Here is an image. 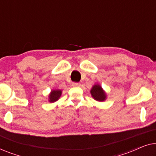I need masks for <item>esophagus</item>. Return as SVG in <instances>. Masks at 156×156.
Instances as JSON below:
<instances>
[{
	"mask_svg": "<svg viewBox=\"0 0 156 156\" xmlns=\"http://www.w3.org/2000/svg\"><path fill=\"white\" fill-rule=\"evenodd\" d=\"M72 86L74 87H80L81 86L80 83H76V82H74L72 83Z\"/></svg>",
	"mask_w": 156,
	"mask_h": 156,
	"instance_id": "1",
	"label": "esophagus"
}]
</instances>
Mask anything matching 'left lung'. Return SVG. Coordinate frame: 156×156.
I'll list each match as a JSON object with an SVG mask.
<instances>
[{
    "instance_id": "left-lung-1",
    "label": "left lung",
    "mask_w": 156,
    "mask_h": 156,
    "mask_svg": "<svg viewBox=\"0 0 156 156\" xmlns=\"http://www.w3.org/2000/svg\"><path fill=\"white\" fill-rule=\"evenodd\" d=\"M91 97L97 101H104L107 98V95L99 84H95L90 91Z\"/></svg>"
}]
</instances>
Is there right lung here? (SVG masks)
<instances>
[{"label": "right lung", "mask_w": 156, "mask_h": 156, "mask_svg": "<svg viewBox=\"0 0 156 156\" xmlns=\"http://www.w3.org/2000/svg\"><path fill=\"white\" fill-rule=\"evenodd\" d=\"M62 91L60 89H52L48 95V101L50 103H54L60 98Z\"/></svg>", "instance_id": "right-lung-1"}]
</instances>
